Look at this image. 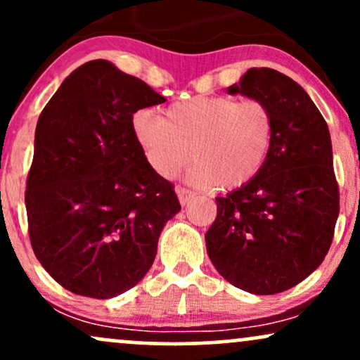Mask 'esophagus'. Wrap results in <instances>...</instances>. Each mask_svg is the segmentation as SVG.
I'll list each match as a JSON object with an SVG mask.
<instances>
[{"instance_id": "34e87169", "label": "esophagus", "mask_w": 360, "mask_h": 360, "mask_svg": "<svg viewBox=\"0 0 360 360\" xmlns=\"http://www.w3.org/2000/svg\"><path fill=\"white\" fill-rule=\"evenodd\" d=\"M176 194H177V198H179V203L183 205V206L188 205L189 201L193 200V196H194L191 191H188V189L181 188V186H177V188H176Z\"/></svg>"}]
</instances>
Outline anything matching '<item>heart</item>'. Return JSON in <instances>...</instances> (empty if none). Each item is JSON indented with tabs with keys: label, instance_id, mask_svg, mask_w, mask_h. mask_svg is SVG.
<instances>
[{
	"label": "heart",
	"instance_id": "b5f03b06",
	"mask_svg": "<svg viewBox=\"0 0 360 360\" xmlns=\"http://www.w3.org/2000/svg\"><path fill=\"white\" fill-rule=\"evenodd\" d=\"M131 130L152 171L172 177L193 159L188 181L196 188L237 189L262 171L274 143V115L260 100L193 96L162 115L140 110Z\"/></svg>",
	"mask_w": 360,
	"mask_h": 360
}]
</instances>
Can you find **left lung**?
Returning a JSON list of instances; mask_svg holds the SVG:
<instances>
[{
	"label": "left lung",
	"mask_w": 360,
	"mask_h": 360,
	"mask_svg": "<svg viewBox=\"0 0 360 360\" xmlns=\"http://www.w3.org/2000/svg\"><path fill=\"white\" fill-rule=\"evenodd\" d=\"M229 94L260 100L274 115V143L249 184L217 198L205 235L214 269L252 295H276L323 262L338 218V186L326 122L298 82L252 68Z\"/></svg>",
	"instance_id": "obj_1"
}]
</instances>
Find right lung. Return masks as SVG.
<instances>
[{
	"instance_id": "right-lung-1",
	"label": "right lung",
	"mask_w": 360,
	"mask_h": 360,
	"mask_svg": "<svg viewBox=\"0 0 360 360\" xmlns=\"http://www.w3.org/2000/svg\"><path fill=\"white\" fill-rule=\"evenodd\" d=\"M164 101L98 59L69 74L40 113L28 233L44 269L71 292L108 300L139 284L179 213L174 186L152 171L131 130L134 113Z\"/></svg>"
}]
</instances>
